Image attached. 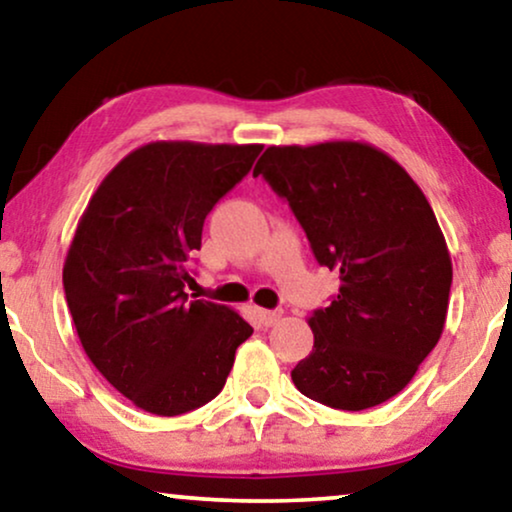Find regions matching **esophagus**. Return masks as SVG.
I'll list each match as a JSON object with an SVG mask.
<instances>
[{
    "label": "esophagus",
    "mask_w": 512,
    "mask_h": 512,
    "mask_svg": "<svg viewBox=\"0 0 512 512\" xmlns=\"http://www.w3.org/2000/svg\"><path fill=\"white\" fill-rule=\"evenodd\" d=\"M256 317L261 321L263 326H275L279 319H282V312L279 310H261V307H256Z\"/></svg>",
    "instance_id": "esophagus-1"
}]
</instances>
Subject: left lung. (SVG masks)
<instances>
[{"mask_svg":"<svg viewBox=\"0 0 512 512\" xmlns=\"http://www.w3.org/2000/svg\"><path fill=\"white\" fill-rule=\"evenodd\" d=\"M303 226L340 293L307 319L314 347L291 370L300 394L366 410L408 387L443 333L452 261L408 172L366 142L268 146L254 167Z\"/></svg>","mask_w":512,"mask_h":512,"instance_id":"8db88e82","label":"left lung"}]
</instances>
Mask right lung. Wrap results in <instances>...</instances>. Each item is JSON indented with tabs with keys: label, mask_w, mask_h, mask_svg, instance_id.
<instances>
[{
	"label": "right lung",
	"mask_w": 512,
	"mask_h": 512,
	"mask_svg": "<svg viewBox=\"0 0 512 512\" xmlns=\"http://www.w3.org/2000/svg\"><path fill=\"white\" fill-rule=\"evenodd\" d=\"M261 144L151 142L97 186L62 284L83 352L111 387L158 417L219 396L254 333L226 305L188 300V258L212 207L247 177Z\"/></svg>",
	"instance_id": "add662e5"
}]
</instances>
